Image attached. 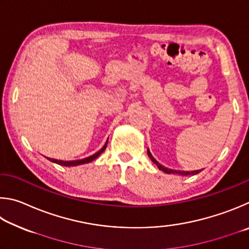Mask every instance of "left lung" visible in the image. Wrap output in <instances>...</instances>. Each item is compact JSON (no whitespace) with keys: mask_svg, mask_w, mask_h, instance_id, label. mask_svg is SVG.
Returning <instances> with one entry per match:
<instances>
[{"mask_svg":"<svg viewBox=\"0 0 249 249\" xmlns=\"http://www.w3.org/2000/svg\"><path fill=\"white\" fill-rule=\"evenodd\" d=\"M147 155H149V158L152 160V162H153L156 166L159 167V169H160V171L166 173V174H178V175H181V176H188V175H196V174H198L201 172V169H198V171H191V172H185V171H175V169H171V168H167L163 166V165H160L158 160H156L153 156H152L150 150L147 149Z\"/></svg>","mask_w":249,"mask_h":249,"instance_id":"8db88e82","label":"left lung"}]
</instances>
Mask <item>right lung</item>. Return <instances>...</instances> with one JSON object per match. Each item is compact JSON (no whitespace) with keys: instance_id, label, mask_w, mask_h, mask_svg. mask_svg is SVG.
Segmentation results:
<instances>
[{"instance_id":"add662e5","label":"right lung","mask_w":249,"mask_h":249,"mask_svg":"<svg viewBox=\"0 0 249 249\" xmlns=\"http://www.w3.org/2000/svg\"><path fill=\"white\" fill-rule=\"evenodd\" d=\"M107 146V142L105 143V145L100 149L97 153L93 154L91 156H89V158L86 159H83V160H54V159H49L47 158L49 160H51L52 163H55V164H59V165H62V166H77V165H82V164H86V163H89L91 160H94L95 159H97L98 156L103 153L106 149Z\"/></svg>"}]
</instances>
